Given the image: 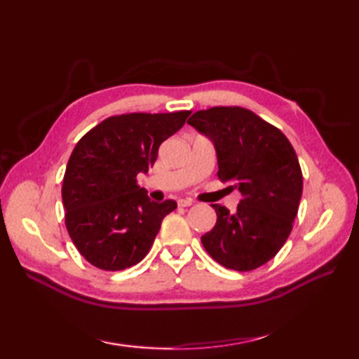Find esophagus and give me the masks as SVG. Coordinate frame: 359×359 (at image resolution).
I'll use <instances>...</instances> for the list:
<instances>
[{"label": "esophagus", "mask_w": 359, "mask_h": 359, "mask_svg": "<svg viewBox=\"0 0 359 359\" xmlns=\"http://www.w3.org/2000/svg\"><path fill=\"white\" fill-rule=\"evenodd\" d=\"M177 203H179V207H191L194 202L191 199H179Z\"/></svg>", "instance_id": "obj_1"}]
</instances>
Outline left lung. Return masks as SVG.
I'll return each mask as SVG.
<instances>
[{
	"mask_svg": "<svg viewBox=\"0 0 359 359\" xmlns=\"http://www.w3.org/2000/svg\"><path fill=\"white\" fill-rule=\"evenodd\" d=\"M188 123L215 143L217 177L238 188L236 212L212 203L217 222L201 241L225 269L250 271L276 256L288 239L302 196L297 156L276 126L241 106L197 111Z\"/></svg>",
	"mask_w": 359,
	"mask_h": 359,
	"instance_id": "obj_1",
	"label": "left lung"
}]
</instances>
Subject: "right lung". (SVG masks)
I'll use <instances>...</instances> for the list:
<instances>
[{
	"instance_id": "add662e5",
	"label": "right lung",
	"mask_w": 359,
	"mask_h": 359,
	"mask_svg": "<svg viewBox=\"0 0 359 359\" xmlns=\"http://www.w3.org/2000/svg\"><path fill=\"white\" fill-rule=\"evenodd\" d=\"M189 111L133 112L104 118L75 144L63 177L65 222L89 264L118 271L148 255L163 217L177 208L157 203L137 185L158 147L185 125Z\"/></svg>"
}]
</instances>
